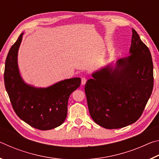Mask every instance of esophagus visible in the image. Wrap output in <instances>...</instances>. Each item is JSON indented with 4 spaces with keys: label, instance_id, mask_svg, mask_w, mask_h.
I'll list each match as a JSON object with an SVG mask.
<instances>
[{
    "label": "esophagus",
    "instance_id": "obj_1",
    "mask_svg": "<svg viewBox=\"0 0 159 159\" xmlns=\"http://www.w3.org/2000/svg\"><path fill=\"white\" fill-rule=\"evenodd\" d=\"M86 81H87V79H86V78L85 77H83L81 79V84L82 85H85L86 83Z\"/></svg>",
    "mask_w": 159,
    "mask_h": 159
}]
</instances>
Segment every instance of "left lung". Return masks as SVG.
I'll return each instance as SVG.
<instances>
[{"label": "left lung", "instance_id": "obj_1", "mask_svg": "<svg viewBox=\"0 0 159 159\" xmlns=\"http://www.w3.org/2000/svg\"><path fill=\"white\" fill-rule=\"evenodd\" d=\"M130 56L107 66L86 82L90 114L107 129L121 128L136 122L143 113L154 88L153 62L149 48L132 29Z\"/></svg>", "mask_w": 159, "mask_h": 159}]
</instances>
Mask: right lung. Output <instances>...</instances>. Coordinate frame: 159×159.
<instances>
[{
  "label": "right lung",
  "instance_id": "right-lung-1",
  "mask_svg": "<svg viewBox=\"0 0 159 159\" xmlns=\"http://www.w3.org/2000/svg\"><path fill=\"white\" fill-rule=\"evenodd\" d=\"M23 34H21L12 45L5 60V89L19 118L39 130H50L65 120L69 98L79 88L81 79H66L46 88H36L26 84L17 66V52Z\"/></svg>",
  "mask_w": 159,
  "mask_h": 159
}]
</instances>
